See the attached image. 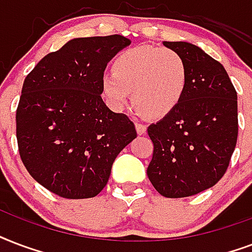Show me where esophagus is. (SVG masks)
I'll return each instance as SVG.
<instances>
[{"label":"esophagus","instance_id":"esophagus-1","mask_svg":"<svg viewBox=\"0 0 252 252\" xmlns=\"http://www.w3.org/2000/svg\"><path fill=\"white\" fill-rule=\"evenodd\" d=\"M135 127L136 132H138L139 135H143V134H146V131H147V126L144 124H142V122H139L138 120H135Z\"/></svg>","mask_w":252,"mask_h":252}]
</instances>
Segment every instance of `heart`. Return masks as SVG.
Instances as JSON below:
<instances>
[{
    "mask_svg": "<svg viewBox=\"0 0 252 252\" xmlns=\"http://www.w3.org/2000/svg\"><path fill=\"white\" fill-rule=\"evenodd\" d=\"M188 87V65L179 52L153 46L125 50L105 73L102 89L113 108L132 101L150 118H163L179 106Z\"/></svg>",
    "mask_w": 252,
    "mask_h": 252,
    "instance_id": "1",
    "label": "heart"
}]
</instances>
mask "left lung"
I'll list each match as a JSON object with an SVG mask.
<instances>
[{
	"label": "left lung",
	"mask_w": 252,
	"mask_h": 252,
	"mask_svg": "<svg viewBox=\"0 0 252 252\" xmlns=\"http://www.w3.org/2000/svg\"><path fill=\"white\" fill-rule=\"evenodd\" d=\"M188 65V87L172 113L150 125L154 143L147 176L168 198L212 188L225 175L238 138L237 92L227 72L200 47L163 42Z\"/></svg>",
	"instance_id": "8db88e82"
}]
</instances>
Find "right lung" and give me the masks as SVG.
Returning <instances> with one entry per match:
<instances>
[{"instance_id":"obj_1","label":"right lung","mask_w":252,"mask_h":252,"mask_svg":"<svg viewBox=\"0 0 252 252\" xmlns=\"http://www.w3.org/2000/svg\"><path fill=\"white\" fill-rule=\"evenodd\" d=\"M130 43L122 35L75 38L26 76L15 116L19 155L50 192L97 196L118 154L136 138L128 117L101 98L105 68Z\"/></svg>"}]
</instances>
